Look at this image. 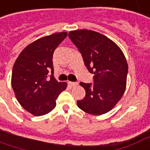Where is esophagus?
Here are the masks:
<instances>
[{
	"label": "esophagus",
	"mask_w": 150,
	"mask_h": 150,
	"mask_svg": "<svg viewBox=\"0 0 150 150\" xmlns=\"http://www.w3.org/2000/svg\"><path fill=\"white\" fill-rule=\"evenodd\" d=\"M68 83L71 86H75L78 85V83H76V82H68Z\"/></svg>",
	"instance_id": "obj_1"
}]
</instances>
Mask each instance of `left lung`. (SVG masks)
I'll use <instances>...</instances> for the list:
<instances>
[{"label":"left lung","mask_w":150,"mask_h":150,"mask_svg":"<svg viewBox=\"0 0 150 150\" xmlns=\"http://www.w3.org/2000/svg\"><path fill=\"white\" fill-rule=\"evenodd\" d=\"M68 36L81 53L87 70L95 75L94 83H80L86 95L77 101V105L87 114H106L126 90L128 64L125 55L115 42L95 31L75 30Z\"/></svg>","instance_id":"obj_1"}]
</instances>
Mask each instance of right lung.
<instances>
[{
    "instance_id": "1",
    "label": "right lung",
    "mask_w": 150,
    "mask_h": 150,
    "mask_svg": "<svg viewBox=\"0 0 150 150\" xmlns=\"http://www.w3.org/2000/svg\"><path fill=\"white\" fill-rule=\"evenodd\" d=\"M67 35V33H58L34 41L22 51L13 65V91L20 104L35 116L52 111L56 98L67 88L66 83H59L54 77L52 62L54 51Z\"/></svg>"
}]
</instances>
